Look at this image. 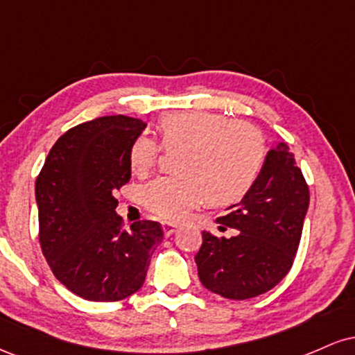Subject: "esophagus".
I'll return each mask as SVG.
<instances>
[{"label":"esophagus","instance_id":"esophagus-1","mask_svg":"<svg viewBox=\"0 0 355 355\" xmlns=\"http://www.w3.org/2000/svg\"><path fill=\"white\" fill-rule=\"evenodd\" d=\"M162 229H164L165 237H170V235H173L175 232H177L178 227L173 225V223H170V222H164L162 223Z\"/></svg>","mask_w":355,"mask_h":355}]
</instances>
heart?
Here are the masks:
<instances>
[{
    "mask_svg": "<svg viewBox=\"0 0 355 355\" xmlns=\"http://www.w3.org/2000/svg\"><path fill=\"white\" fill-rule=\"evenodd\" d=\"M162 146L177 150L178 175L160 177L141 191L155 217L178 222L205 198L211 205H230L252 189L263 162L266 141L247 121L214 112L187 110L166 113L158 121ZM157 141L138 137L130 146L128 164L137 177H146L158 160Z\"/></svg>",
    "mask_w": 355,
    "mask_h": 355,
    "instance_id": "heart-1",
    "label": "heart"
}]
</instances>
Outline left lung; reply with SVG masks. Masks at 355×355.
Masks as SVG:
<instances>
[{
  "label": "left lung",
  "mask_w": 355,
  "mask_h": 355,
  "mask_svg": "<svg viewBox=\"0 0 355 355\" xmlns=\"http://www.w3.org/2000/svg\"><path fill=\"white\" fill-rule=\"evenodd\" d=\"M309 198L294 153L279 141L267 152L252 189L218 218L239 234L230 239L202 234L195 263L203 287L234 300L274 288L294 262Z\"/></svg>",
  "instance_id": "8db88e82"
}]
</instances>
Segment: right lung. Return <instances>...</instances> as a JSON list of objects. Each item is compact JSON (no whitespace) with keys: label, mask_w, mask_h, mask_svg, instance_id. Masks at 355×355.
Returning a JSON list of instances; mask_svg holds the SVG:
<instances>
[{"label":"right lung","mask_w":355,"mask_h":355,"mask_svg":"<svg viewBox=\"0 0 355 355\" xmlns=\"http://www.w3.org/2000/svg\"><path fill=\"white\" fill-rule=\"evenodd\" d=\"M145 126L125 115L73 126L53 145L36 178L44 259L68 291L93 302L140 291L164 240L160 223L140 220L126 232L116 215L115 191L132 177L130 146Z\"/></svg>","instance_id":"obj_1"}]
</instances>
